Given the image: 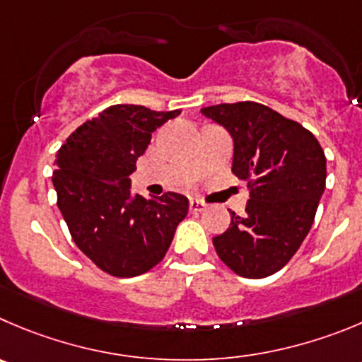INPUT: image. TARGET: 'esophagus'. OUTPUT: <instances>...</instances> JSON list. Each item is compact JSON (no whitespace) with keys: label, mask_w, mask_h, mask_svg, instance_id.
I'll return each mask as SVG.
<instances>
[{"label":"esophagus","mask_w":362,"mask_h":362,"mask_svg":"<svg viewBox=\"0 0 362 362\" xmlns=\"http://www.w3.org/2000/svg\"><path fill=\"white\" fill-rule=\"evenodd\" d=\"M190 209H192V211H204L206 204L202 201H197V199H192V201H190Z\"/></svg>","instance_id":"34e87169"}]
</instances>
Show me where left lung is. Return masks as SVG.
Wrapping results in <instances>:
<instances>
[{"label": "left lung", "mask_w": 362, "mask_h": 362, "mask_svg": "<svg viewBox=\"0 0 362 362\" xmlns=\"http://www.w3.org/2000/svg\"><path fill=\"white\" fill-rule=\"evenodd\" d=\"M235 140L233 172L249 188L245 215L213 238L220 259L247 279L281 270L302 245L325 190L327 160L309 129L254 101L202 108Z\"/></svg>", "instance_id": "left-lung-1"}]
</instances>
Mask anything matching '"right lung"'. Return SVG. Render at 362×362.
I'll list each match as a JSON object with an SVG mask.
<instances>
[{"label":"right lung","instance_id":"1","mask_svg":"<svg viewBox=\"0 0 362 362\" xmlns=\"http://www.w3.org/2000/svg\"><path fill=\"white\" fill-rule=\"evenodd\" d=\"M179 110L113 105L69 135L54 160L57 204L78 249L113 277H135L167 254L188 199L132 195L129 174L153 132Z\"/></svg>","mask_w":362,"mask_h":362}]
</instances>
